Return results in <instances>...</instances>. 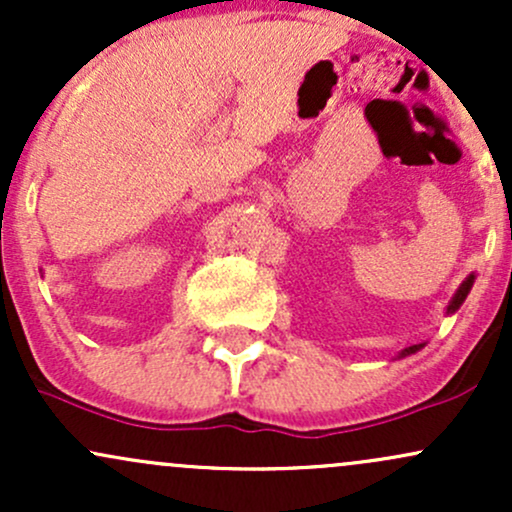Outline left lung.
Returning <instances> with one entry per match:
<instances>
[{
	"instance_id": "1",
	"label": "left lung",
	"mask_w": 512,
	"mask_h": 512,
	"mask_svg": "<svg viewBox=\"0 0 512 512\" xmlns=\"http://www.w3.org/2000/svg\"><path fill=\"white\" fill-rule=\"evenodd\" d=\"M474 279H477V276H474V274H469L467 279L462 281V284H460V289H457V291H455V296L450 298V303H448V315L455 313V310L460 308V305L464 303V298H467V296H469V291H472V286H474ZM419 349H424V344H414V346H407V349H404V351H399V356H397V358H404V356H411V354H416V351H419Z\"/></svg>"
}]
</instances>
